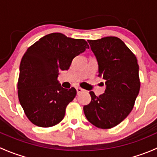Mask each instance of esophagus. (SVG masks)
Returning a JSON list of instances; mask_svg holds the SVG:
<instances>
[{"label":"esophagus","mask_w":157,"mask_h":157,"mask_svg":"<svg viewBox=\"0 0 157 157\" xmlns=\"http://www.w3.org/2000/svg\"><path fill=\"white\" fill-rule=\"evenodd\" d=\"M76 90H77V94H79V93H82V92L84 91V90H83V89H82L81 87H77L76 88Z\"/></svg>","instance_id":"34e87169"}]
</instances>
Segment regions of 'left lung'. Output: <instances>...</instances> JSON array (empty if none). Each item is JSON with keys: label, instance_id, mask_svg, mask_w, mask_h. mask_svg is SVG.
<instances>
[{"label": "left lung", "instance_id": "8db88e82", "mask_svg": "<svg viewBox=\"0 0 157 157\" xmlns=\"http://www.w3.org/2000/svg\"><path fill=\"white\" fill-rule=\"evenodd\" d=\"M88 42L106 88L99 96L90 92L91 102L83 106V112L94 126L110 129L127 118L134 108L140 87L139 65L135 55L118 37L107 36Z\"/></svg>", "mask_w": 157, "mask_h": 157}]
</instances>
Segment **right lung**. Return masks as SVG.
I'll use <instances>...</instances> for the list:
<instances>
[{"label":"right lung","mask_w":157,"mask_h":157,"mask_svg":"<svg viewBox=\"0 0 157 157\" xmlns=\"http://www.w3.org/2000/svg\"><path fill=\"white\" fill-rule=\"evenodd\" d=\"M86 48L89 45L84 39L54 33L41 38L25 52L17 93L25 115L33 124L49 128L62 121L77 90L61 87L57 77L60 71L69 69L72 60Z\"/></svg>","instance_id":"right-lung-1"}]
</instances>
